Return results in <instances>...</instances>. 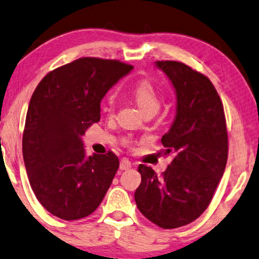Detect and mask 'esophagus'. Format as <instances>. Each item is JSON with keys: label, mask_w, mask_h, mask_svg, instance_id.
I'll return each mask as SVG.
<instances>
[{"label": "esophagus", "mask_w": 259, "mask_h": 259, "mask_svg": "<svg viewBox=\"0 0 259 259\" xmlns=\"http://www.w3.org/2000/svg\"><path fill=\"white\" fill-rule=\"evenodd\" d=\"M132 168V162L128 159H122L120 161V169L121 170H127Z\"/></svg>", "instance_id": "1"}]
</instances>
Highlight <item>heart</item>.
Listing matches in <instances>:
<instances>
[{
	"mask_svg": "<svg viewBox=\"0 0 259 259\" xmlns=\"http://www.w3.org/2000/svg\"><path fill=\"white\" fill-rule=\"evenodd\" d=\"M132 95L133 98L136 99L137 104L139 105V107L141 108L142 111L145 112V114L147 113H156L159 111V108L161 106V99L159 93H157L156 89L154 88L149 80H141L134 86V89L132 90ZM113 104H114V99L113 97H111L110 100H108V110L112 111L113 108ZM123 145L126 146H131L132 145V138H125L123 139Z\"/></svg>",
	"mask_w": 259,
	"mask_h": 259,
	"instance_id": "heart-1",
	"label": "heart"
}]
</instances>
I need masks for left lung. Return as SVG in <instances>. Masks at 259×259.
<instances>
[{
  "instance_id": "1",
  "label": "left lung",
  "mask_w": 259,
  "mask_h": 259,
  "mask_svg": "<svg viewBox=\"0 0 259 259\" xmlns=\"http://www.w3.org/2000/svg\"><path fill=\"white\" fill-rule=\"evenodd\" d=\"M176 92V115L161 139L163 155L173 160L161 176L139 164L141 183L134 198L146 219L175 229L198 219L212 200L228 160L223 104L203 73L181 62L159 61Z\"/></svg>"
}]
</instances>
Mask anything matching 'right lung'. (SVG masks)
I'll return each mask as SVG.
<instances>
[{
    "mask_svg": "<svg viewBox=\"0 0 259 259\" xmlns=\"http://www.w3.org/2000/svg\"><path fill=\"white\" fill-rule=\"evenodd\" d=\"M133 69L117 59L83 57L49 72L32 93L23 159L39 203L65 221L99 207L119 168L113 152L85 157L81 137L100 120V102Z\"/></svg>",
    "mask_w": 259,
    "mask_h": 259,
    "instance_id": "obj_1",
    "label": "right lung"
}]
</instances>
